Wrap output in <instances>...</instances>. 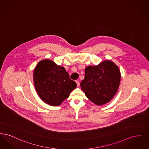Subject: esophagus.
Listing matches in <instances>:
<instances>
[{
    "instance_id": "esophagus-1",
    "label": "esophagus",
    "mask_w": 149,
    "mask_h": 149,
    "mask_svg": "<svg viewBox=\"0 0 149 149\" xmlns=\"http://www.w3.org/2000/svg\"><path fill=\"white\" fill-rule=\"evenodd\" d=\"M76 83H77V86H79V81H78V80H76Z\"/></svg>"
}]
</instances>
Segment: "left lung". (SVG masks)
Listing matches in <instances>:
<instances>
[{
  "mask_svg": "<svg viewBox=\"0 0 149 149\" xmlns=\"http://www.w3.org/2000/svg\"><path fill=\"white\" fill-rule=\"evenodd\" d=\"M120 81L118 66L106 60L97 66H89L85 69V78L80 83L86 97L97 106L109 103L117 93Z\"/></svg>",
  "mask_w": 149,
  "mask_h": 149,
  "instance_id": "obj_1",
  "label": "left lung"
}]
</instances>
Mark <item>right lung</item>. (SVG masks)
Instances as JSON below:
<instances>
[{
	"label": "right lung",
	"mask_w": 149,
	"mask_h": 149,
	"mask_svg": "<svg viewBox=\"0 0 149 149\" xmlns=\"http://www.w3.org/2000/svg\"><path fill=\"white\" fill-rule=\"evenodd\" d=\"M33 81L40 98L51 106H60L77 87L64 67L48 59L40 61L36 66Z\"/></svg>",
	"instance_id": "right-lung-1"
}]
</instances>
